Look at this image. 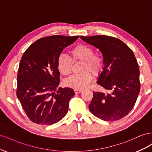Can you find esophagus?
<instances>
[{
    "label": "esophagus",
    "mask_w": 152,
    "mask_h": 152,
    "mask_svg": "<svg viewBox=\"0 0 152 152\" xmlns=\"http://www.w3.org/2000/svg\"><path fill=\"white\" fill-rule=\"evenodd\" d=\"M74 91H75V93L76 94H79V93H81L82 90H80V89H75Z\"/></svg>",
    "instance_id": "1"
}]
</instances>
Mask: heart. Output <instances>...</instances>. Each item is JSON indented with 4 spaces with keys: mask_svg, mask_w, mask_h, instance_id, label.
Segmentation results:
<instances>
[{
    "mask_svg": "<svg viewBox=\"0 0 152 152\" xmlns=\"http://www.w3.org/2000/svg\"><path fill=\"white\" fill-rule=\"evenodd\" d=\"M71 58L73 62L82 61L79 74L72 75L65 81V84L75 89H85L93 80V76L98 77L102 73L104 63L102 57L94 53L89 46L79 44L70 50ZM68 56L64 54L59 55L57 59L58 70L64 76H68L72 71L73 62Z\"/></svg>",
    "mask_w": 152,
    "mask_h": 152,
    "instance_id": "b5f03b06",
    "label": "heart"
}]
</instances>
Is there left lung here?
Wrapping results in <instances>:
<instances>
[{
    "mask_svg": "<svg viewBox=\"0 0 152 152\" xmlns=\"http://www.w3.org/2000/svg\"><path fill=\"white\" fill-rule=\"evenodd\" d=\"M99 49L104 67L97 83L110 93L94 92L91 112L104 121L124 118L134 107L140 91V69L132 50L122 41L107 35L80 36Z\"/></svg>",
    "mask_w": 152,
    "mask_h": 152,
    "instance_id": "obj_1",
    "label": "left lung"
}]
</instances>
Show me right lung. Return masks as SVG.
Listing matches in <instances>:
<instances>
[{"label": "right lung", "instance_id": "right-lung-1", "mask_svg": "<svg viewBox=\"0 0 152 152\" xmlns=\"http://www.w3.org/2000/svg\"><path fill=\"white\" fill-rule=\"evenodd\" d=\"M79 36L53 35L36 40L21 59L17 76L16 95L30 120L40 125H52L68 112L75 92L61 88L57 66L59 55Z\"/></svg>", "mask_w": 152, "mask_h": 152}]
</instances>
